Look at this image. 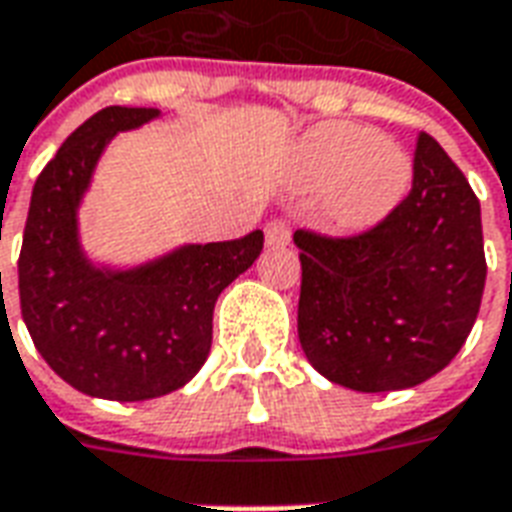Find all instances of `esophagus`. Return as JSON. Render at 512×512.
Wrapping results in <instances>:
<instances>
[{"label": "esophagus", "mask_w": 512, "mask_h": 512, "mask_svg": "<svg viewBox=\"0 0 512 512\" xmlns=\"http://www.w3.org/2000/svg\"><path fill=\"white\" fill-rule=\"evenodd\" d=\"M289 240H292V231L283 220L267 223V229H264V245L267 248H283V245H289Z\"/></svg>", "instance_id": "obj_1"}]
</instances>
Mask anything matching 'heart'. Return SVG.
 Returning <instances> with one entry per match:
<instances>
[{
    "label": "heart",
    "mask_w": 512,
    "mask_h": 512,
    "mask_svg": "<svg viewBox=\"0 0 512 512\" xmlns=\"http://www.w3.org/2000/svg\"><path fill=\"white\" fill-rule=\"evenodd\" d=\"M300 188H324L322 212L343 234L376 229L412 188L414 166L401 144L354 122H322L302 133L289 158Z\"/></svg>",
    "instance_id": "1"
}]
</instances>
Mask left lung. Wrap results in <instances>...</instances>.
<instances>
[{
	"instance_id": "8db88e82",
	"label": "left lung",
	"mask_w": 512,
	"mask_h": 512,
	"mask_svg": "<svg viewBox=\"0 0 512 512\" xmlns=\"http://www.w3.org/2000/svg\"><path fill=\"white\" fill-rule=\"evenodd\" d=\"M297 333L308 363L357 393H393L450 365L480 311V201L439 141L420 133L398 210L352 240L294 231Z\"/></svg>"
}]
</instances>
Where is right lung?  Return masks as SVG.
Segmentation results:
<instances>
[{
  "instance_id": "right-lung-1",
  "label": "right lung",
  "mask_w": 512,
  "mask_h": 512,
  "mask_svg": "<svg viewBox=\"0 0 512 512\" xmlns=\"http://www.w3.org/2000/svg\"><path fill=\"white\" fill-rule=\"evenodd\" d=\"M160 108L108 106L40 171L18 259L21 313L40 357L78 393L147 401L199 374L218 294L259 259L264 234L182 242L136 264L100 261L81 240V207L108 144ZM2 278V275H0Z\"/></svg>"
}]
</instances>
